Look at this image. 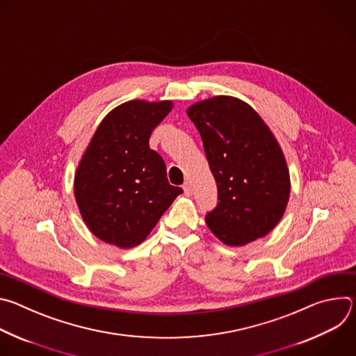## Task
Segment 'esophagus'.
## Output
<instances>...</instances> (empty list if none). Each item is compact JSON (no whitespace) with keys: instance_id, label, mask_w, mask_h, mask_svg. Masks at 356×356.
Returning <instances> with one entry per match:
<instances>
[{"instance_id":"34e87169","label":"esophagus","mask_w":356,"mask_h":356,"mask_svg":"<svg viewBox=\"0 0 356 356\" xmlns=\"http://www.w3.org/2000/svg\"><path fill=\"white\" fill-rule=\"evenodd\" d=\"M183 190H184V194H186V195H191V193H193L191 184H190L188 181H186V183L183 184Z\"/></svg>"}]
</instances>
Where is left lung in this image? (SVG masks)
<instances>
[{"label": "left lung", "mask_w": 356, "mask_h": 356, "mask_svg": "<svg viewBox=\"0 0 356 356\" xmlns=\"http://www.w3.org/2000/svg\"><path fill=\"white\" fill-rule=\"evenodd\" d=\"M204 145L217 183V207L207 213L211 232L228 246L268 235L290 195L283 152L259 114L242 99L217 95L187 110Z\"/></svg>", "instance_id": "1"}]
</instances>
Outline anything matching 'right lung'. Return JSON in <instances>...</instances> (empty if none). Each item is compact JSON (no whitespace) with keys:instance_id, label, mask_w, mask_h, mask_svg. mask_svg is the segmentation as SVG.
I'll return each mask as SVG.
<instances>
[{"instance_id":"1","label":"right lung","mask_w":356,"mask_h":356,"mask_svg":"<svg viewBox=\"0 0 356 356\" xmlns=\"http://www.w3.org/2000/svg\"><path fill=\"white\" fill-rule=\"evenodd\" d=\"M172 101L132 99L114 108L92 135L74 176V197L88 229L127 249L155 228L183 188L169 184L166 165L149 138Z\"/></svg>"}]
</instances>
